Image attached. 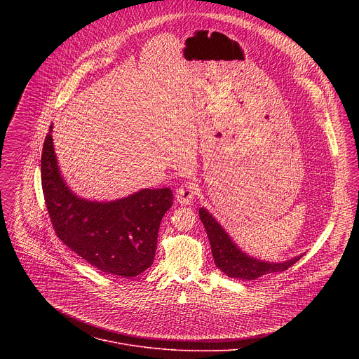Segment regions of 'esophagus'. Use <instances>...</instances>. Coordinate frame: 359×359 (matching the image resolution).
<instances>
[{
    "label": "esophagus",
    "mask_w": 359,
    "mask_h": 359,
    "mask_svg": "<svg viewBox=\"0 0 359 359\" xmlns=\"http://www.w3.org/2000/svg\"><path fill=\"white\" fill-rule=\"evenodd\" d=\"M197 193V186L191 182H184L177 190H176V200L180 204H190Z\"/></svg>",
    "instance_id": "esophagus-1"
}]
</instances>
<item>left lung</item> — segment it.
<instances>
[{
  "label": "left lung",
  "mask_w": 359,
  "mask_h": 359,
  "mask_svg": "<svg viewBox=\"0 0 359 359\" xmlns=\"http://www.w3.org/2000/svg\"><path fill=\"white\" fill-rule=\"evenodd\" d=\"M198 215L204 229H206L216 266L231 278L255 280L266 274L284 271L302 257V255H297L284 263H269L254 259L237 247L226 230L206 209H198Z\"/></svg>",
  "instance_id": "8db88e82"
}]
</instances>
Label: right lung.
Masks as SVG:
<instances>
[{"mask_svg": "<svg viewBox=\"0 0 359 359\" xmlns=\"http://www.w3.org/2000/svg\"><path fill=\"white\" fill-rule=\"evenodd\" d=\"M53 126L41 155L45 204L57 236L95 269L118 277H136L153 264L158 233L173 204V191L143 189L114 201L76 196L61 176Z\"/></svg>", "mask_w": 359, "mask_h": 359, "instance_id": "add662e5", "label": "right lung"}]
</instances>
